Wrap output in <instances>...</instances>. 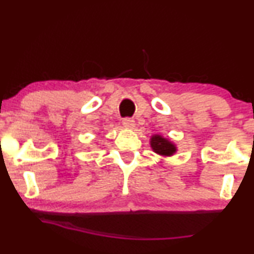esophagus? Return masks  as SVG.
<instances>
[{"label":"esophagus","mask_w":254,"mask_h":254,"mask_svg":"<svg viewBox=\"0 0 254 254\" xmlns=\"http://www.w3.org/2000/svg\"><path fill=\"white\" fill-rule=\"evenodd\" d=\"M123 125L125 127H129V129H132L135 127V121L132 118H124L123 119Z\"/></svg>","instance_id":"obj_1"}]
</instances>
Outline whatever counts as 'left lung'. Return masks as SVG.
Masks as SVG:
<instances>
[{
	"mask_svg": "<svg viewBox=\"0 0 254 254\" xmlns=\"http://www.w3.org/2000/svg\"><path fill=\"white\" fill-rule=\"evenodd\" d=\"M151 143V148H153L154 151L157 154H160V155H172V154L176 151V147H174L173 144L171 143V142H168L167 139L164 138V137L161 136H153V138H151L150 141Z\"/></svg>",
	"mask_w": 254,
	"mask_h": 254,
	"instance_id": "1",
	"label": "left lung"
}]
</instances>
